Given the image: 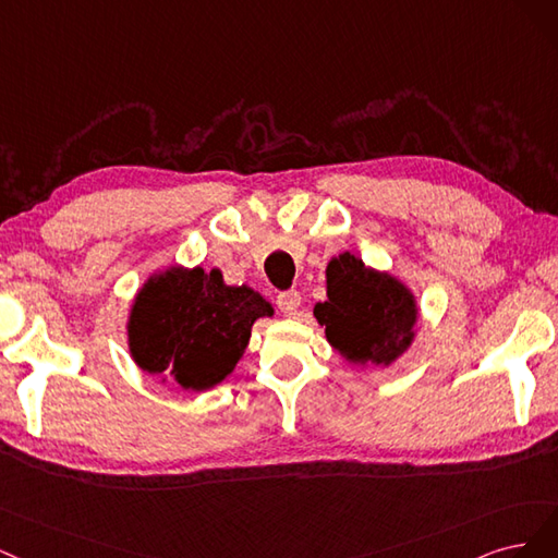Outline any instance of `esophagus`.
Segmentation results:
<instances>
[{"instance_id":"34e87169","label":"esophagus","mask_w":558,"mask_h":558,"mask_svg":"<svg viewBox=\"0 0 558 558\" xmlns=\"http://www.w3.org/2000/svg\"><path fill=\"white\" fill-rule=\"evenodd\" d=\"M276 303H278V308H280L282 315H290V317H292V315H296L299 308H301V294H299L296 290L282 292V294H278Z\"/></svg>"}]
</instances>
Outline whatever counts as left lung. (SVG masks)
<instances>
[{"label":"left lung","instance_id":"8db88e82","mask_svg":"<svg viewBox=\"0 0 558 558\" xmlns=\"http://www.w3.org/2000/svg\"><path fill=\"white\" fill-rule=\"evenodd\" d=\"M313 315L345 362L389 368L415 343L420 303L397 276L340 253L327 264V301Z\"/></svg>","mask_w":558,"mask_h":558}]
</instances>
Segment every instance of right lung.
Masks as SVG:
<instances>
[{
    "label": "right lung",
    "instance_id": "add662e5",
    "mask_svg": "<svg viewBox=\"0 0 558 558\" xmlns=\"http://www.w3.org/2000/svg\"><path fill=\"white\" fill-rule=\"evenodd\" d=\"M274 305L247 284H227L220 268L169 266L138 287L128 317L134 364L187 391L225 383L243 356L250 331Z\"/></svg>",
    "mask_w": 558,
    "mask_h": 558
}]
</instances>
